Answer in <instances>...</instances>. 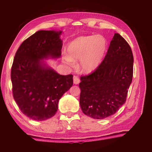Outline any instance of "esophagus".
Here are the masks:
<instances>
[{"mask_svg":"<svg viewBox=\"0 0 152 152\" xmlns=\"http://www.w3.org/2000/svg\"><path fill=\"white\" fill-rule=\"evenodd\" d=\"M73 80H74V84H78L80 82V79L78 77L76 76H74Z\"/></svg>","mask_w":152,"mask_h":152,"instance_id":"34e87169","label":"esophagus"}]
</instances>
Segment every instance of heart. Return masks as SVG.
<instances>
[{"label":"heart","mask_w":152,"mask_h":152,"mask_svg":"<svg viewBox=\"0 0 152 152\" xmlns=\"http://www.w3.org/2000/svg\"><path fill=\"white\" fill-rule=\"evenodd\" d=\"M107 48V40L102 35L82 36L76 38L68 46V56L64 57L66 63L72 64L80 60V66L86 72H92L99 67Z\"/></svg>","instance_id":"obj_1"}]
</instances>
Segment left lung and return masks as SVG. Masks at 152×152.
Instances as JSON below:
<instances>
[{
    "label": "left lung",
    "instance_id": "8db88e82",
    "mask_svg": "<svg viewBox=\"0 0 152 152\" xmlns=\"http://www.w3.org/2000/svg\"><path fill=\"white\" fill-rule=\"evenodd\" d=\"M133 70L132 49L122 36L115 33L101 64L93 72L80 76L82 112L96 119L115 114L126 101Z\"/></svg>",
    "mask_w": 152,
    "mask_h": 152
}]
</instances>
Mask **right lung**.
Returning <instances> with one entry per match:
<instances>
[{
  "label": "right lung",
  "instance_id": "obj_1",
  "mask_svg": "<svg viewBox=\"0 0 152 152\" xmlns=\"http://www.w3.org/2000/svg\"><path fill=\"white\" fill-rule=\"evenodd\" d=\"M61 31H38L21 43L11 68L12 94L24 115L35 121L54 116L59 100L73 84L72 74L64 76L43 59L61 54Z\"/></svg>",
  "mask_w": 152,
  "mask_h": 152
}]
</instances>
